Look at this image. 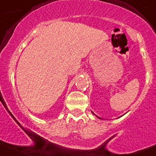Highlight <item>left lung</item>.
Masks as SVG:
<instances>
[{"mask_svg":"<svg viewBox=\"0 0 156 156\" xmlns=\"http://www.w3.org/2000/svg\"><path fill=\"white\" fill-rule=\"evenodd\" d=\"M99 119H101V118H99Z\"/></svg>","mask_w":156,"mask_h":156,"instance_id":"left-lung-1","label":"left lung"}]
</instances>
